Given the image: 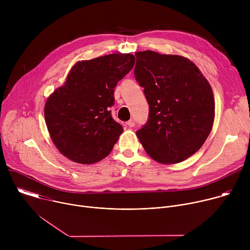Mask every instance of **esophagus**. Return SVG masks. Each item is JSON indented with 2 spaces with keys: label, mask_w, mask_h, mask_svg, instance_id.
<instances>
[{
  "label": "esophagus",
  "mask_w": 250,
  "mask_h": 250,
  "mask_svg": "<svg viewBox=\"0 0 250 250\" xmlns=\"http://www.w3.org/2000/svg\"><path fill=\"white\" fill-rule=\"evenodd\" d=\"M125 125H126L127 126H129V127H132V126H134L135 123H134V121H133V120H129L128 122H126V123H125Z\"/></svg>",
  "instance_id": "obj_1"
}]
</instances>
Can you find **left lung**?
I'll return each mask as SVG.
<instances>
[{"label": "left lung", "instance_id": "1", "mask_svg": "<svg viewBox=\"0 0 250 250\" xmlns=\"http://www.w3.org/2000/svg\"><path fill=\"white\" fill-rule=\"evenodd\" d=\"M135 56V80L149 105L148 120L136 135L155 161H184L202 147L212 128L211 87L188 58L151 50Z\"/></svg>", "mask_w": 250, "mask_h": 250}]
</instances>
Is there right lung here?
Segmentation results:
<instances>
[{
    "mask_svg": "<svg viewBox=\"0 0 250 250\" xmlns=\"http://www.w3.org/2000/svg\"><path fill=\"white\" fill-rule=\"evenodd\" d=\"M130 53L77 62L63 86L47 99L44 118L50 137L67 158L96 163L112 151L124 128L111 114L115 87L134 65Z\"/></svg>",
    "mask_w": 250,
    "mask_h": 250,
    "instance_id": "add662e5",
    "label": "right lung"
}]
</instances>
